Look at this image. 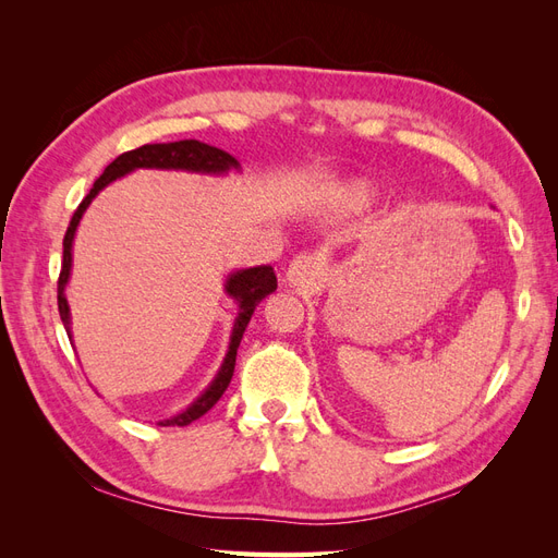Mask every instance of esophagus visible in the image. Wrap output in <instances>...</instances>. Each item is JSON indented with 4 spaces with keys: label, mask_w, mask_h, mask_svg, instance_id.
I'll list each match as a JSON object with an SVG mask.
<instances>
[{
    "label": "esophagus",
    "mask_w": 558,
    "mask_h": 558,
    "mask_svg": "<svg viewBox=\"0 0 558 558\" xmlns=\"http://www.w3.org/2000/svg\"><path fill=\"white\" fill-rule=\"evenodd\" d=\"M320 275H324V263H320V258L314 256V253H302V256H295L289 265V272H286L289 281L293 286H302V289L314 286L320 279Z\"/></svg>",
    "instance_id": "1"
}]
</instances>
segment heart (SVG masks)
Listing matches in <instances>:
<instances>
[{
  "label": "heart",
  "mask_w": 558,
  "mask_h": 558,
  "mask_svg": "<svg viewBox=\"0 0 558 558\" xmlns=\"http://www.w3.org/2000/svg\"><path fill=\"white\" fill-rule=\"evenodd\" d=\"M369 195H373V191H369L367 183H356V185H351L347 197H349V202H353V205H361V202H365Z\"/></svg>",
  "instance_id": "b5f03b06"
}]
</instances>
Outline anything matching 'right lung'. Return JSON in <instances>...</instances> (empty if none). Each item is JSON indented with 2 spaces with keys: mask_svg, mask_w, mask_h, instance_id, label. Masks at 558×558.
Wrapping results in <instances>:
<instances>
[{
  "mask_svg": "<svg viewBox=\"0 0 558 558\" xmlns=\"http://www.w3.org/2000/svg\"><path fill=\"white\" fill-rule=\"evenodd\" d=\"M137 167H158V170H189V172H226V170H230V167H238V160H234L230 154H226V150L216 148V146L202 144L197 140H181V142H167V144H144L140 148L125 150V154H121L113 162L107 165V170L102 172V177H99L93 183L90 193L83 197V202L76 207L72 221H70V228H66L64 240H62V269H60V277H58V312H60V318H62V324L66 328V335H70V337H72V332H70V307H66V300H64V283H66V279H70L72 240H74V230L78 226V218L90 205V199L99 191H102L107 183H111L113 179L123 177L132 170H137ZM226 289L234 300L240 302V316H238V320H234L232 340H230L228 356L221 365V373L216 375L211 386L191 404L189 410L172 416V418L158 421V426H189L202 414H207L218 402V398L226 393V388H228V384L232 379V373H234L238 347L242 342V335L248 326L251 314H253V310H256V305L263 298H267L269 293L277 289V275L269 265L242 269V272L232 275L228 279Z\"/></svg>",
  "mask_w": 558,
  "mask_h": 558,
  "instance_id": "obj_1",
  "label": "right lung"
}]
</instances>
